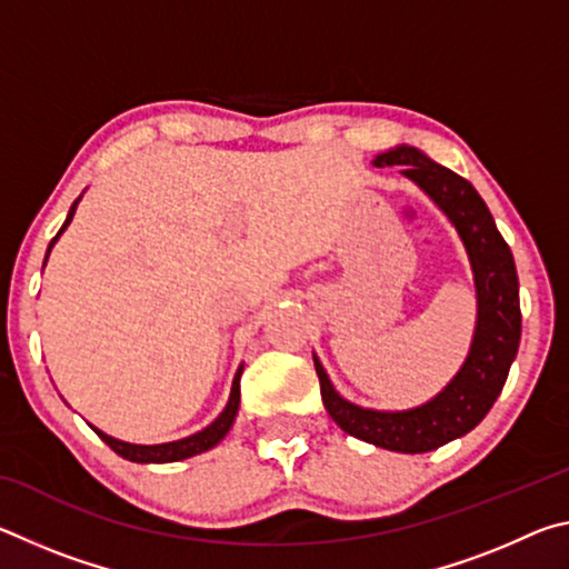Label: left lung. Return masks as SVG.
Returning a JSON list of instances; mask_svg holds the SVG:
<instances>
[{
    "label": "left lung",
    "instance_id": "1",
    "mask_svg": "<svg viewBox=\"0 0 569 569\" xmlns=\"http://www.w3.org/2000/svg\"><path fill=\"white\" fill-rule=\"evenodd\" d=\"M399 166L407 178L445 210L469 253L477 286V329L465 366L449 387L423 407L409 411L361 409L336 393L323 366L313 356L326 411L356 439L401 455H421L465 437L492 409L507 381L522 333L519 281L512 250L495 226L479 192L449 168L429 160L417 148L399 146L373 160Z\"/></svg>",
    "mask_w": 569,
    "mask_h": 569
}]
</instances>
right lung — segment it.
Returning a JSON list of instances; mask_svg holds the SVG:
<instances>
[{
    "label": "right lung",
    "mask_w": 569,
    "mask_h": 569,
    "mask_svg": "<svg viewBox=\"0 0 569 569\" xmlns=\"http://www.w3.org/2000/svg\"><path fill=\"white\" fill-rule=\"evenodd\" d=\"M77 203H80V198L74 200L70 213H67V220L64 226L60 228L62 230L70 226V220L74 216V208ZM60 233H57L52 238L50 248H47V256H50V250L54 246V240L60 238ZM47 263V258H44ZM240 373H243V366H240L236 379H233V389H230V399L226 403V409L220 411V417L210 423V427H206L203 431H198V435L192 437H186V439H178V441H168V445H152V447H142V445H128V441H120V439H112L108 435H102L100 429H94L100 435V439L108 445L114 455H120L122 459H130V461H140V465H162V461H180V459H188V457H196L200 455V451H208L210 447H216L220 439H223L228 435V429L233 427V419L238 413V403H240Z\"/></svg>",
    "instance_id": "obj_1"
}]
</instances>
